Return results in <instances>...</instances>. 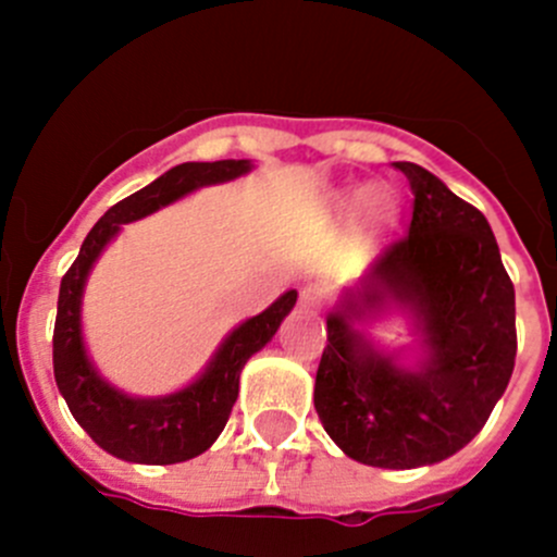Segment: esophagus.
I'll return each instance as SVG.
<instances>
[{
  "label": "esophagus",
  "mask_w": 557,
  "mask_h": 557,
  "mask_svg": "<svg viewBox=\"0 0 557 557\" xmlns=\"http://www.w3.org/2000/svg\"><path fill=\"white\" fill-rule=\"evenodd\" d=\"M324 299H326V290H324V285H319V283L305 285L302 294H299V302H302L305 310H319L321 305H324Z\"/></svg>",
  "instance_id": "obj_1"
}]
</instances>
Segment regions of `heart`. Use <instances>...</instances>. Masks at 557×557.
Returning <instances> with one entry per match:
<instances>
[{
  "label": "heart",
  "mask_w": 557,
  "mask_h": 557,
  "mask_svg": "<svg viewBox=\"0 0 557 557\" xmlns=\"http://www.w3.org/2000/svg\"><path fill=\"white\" fill-rule=\"evenodd\" d=\"M362 200H366V195H362V191H360V195H351V200H349V206H351V208H357V206H362Z\"/></svg>",
  "instance_id": "heart-1"
}]
</instances>
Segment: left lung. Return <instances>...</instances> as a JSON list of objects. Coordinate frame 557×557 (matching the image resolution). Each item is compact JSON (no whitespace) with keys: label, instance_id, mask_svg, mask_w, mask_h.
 Here are the masks:
<instances>
[{"label":"left lung","instance_id":"1","mask_svg":"<svg viewBox=\"0 0 557 557\" xmlns=\"http://www.w3.org/2000/svg\"><path fill=\"white\" fill-rule=\"evenodd\" d=\"M412 222L326 315L315 412L337 448L384 470L436 465L465 448L506 393L517 357L513 283L475 206L412 161ZM398 301L416 313L418 369L382 356L351 323Z\"/></svg>","mask_w":557,"mask_h":557}]
</instances>
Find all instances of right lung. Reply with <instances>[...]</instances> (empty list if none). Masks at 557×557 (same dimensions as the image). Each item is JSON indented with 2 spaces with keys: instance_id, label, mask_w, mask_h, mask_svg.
Returning <instances> with one entry per match:
<instances>
[{
  "instance_id": "1",
  "label": "right lung",
  "mask_w": 557,
  "mask_h": 557,
  "mask_svg": "<svg viewBox=\"0 0 557 557\" xmlns=\"http://www.w3.org/2000/svg\"><path fill=\"white\" fill-rule=\"evenodd\" d=\"M249 170H252L249 159L186 161L168 170L153 184L109 208L87 233L76 261L62 277L54 341H51L57 387L76 423L92 436V443L117 459L137 461V465H178L211 448L238 398L242 368L255 351H261L272 341L280 321L296 305V290H285L261 315L238 324L222 341L202 376L195 379L189 387L159 398H134L98 376L92 362L87 360L85 341H82V294H85L87 274L103 247L117 236L121 225L143 220L200 186L225 184Z\"/></svg>"
}]
</instances>
